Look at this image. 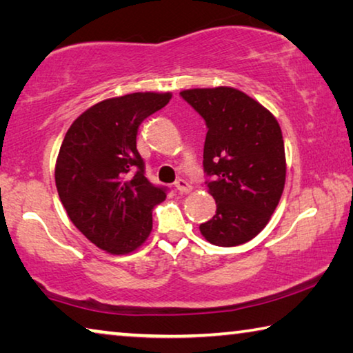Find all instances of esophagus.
<instances>
[{"label":"esophagus","instance_id":"obj_1","mask_svg":"<svg viewBox=\"0 0 353 353\" xmlns=\"http://www.w3.org/2000/svg\"><path fill=\"white\" fill-rule=\"evenodd\" d=\"M174 187H176L179 193H182V194H187L191 191V185L187 181H183V179H177Z\"/></svg>","mask_w":353,"mask_h":353}]
</instances>
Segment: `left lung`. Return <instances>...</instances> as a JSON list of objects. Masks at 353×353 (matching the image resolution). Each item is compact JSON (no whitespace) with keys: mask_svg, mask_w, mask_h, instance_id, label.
I'll return each mask as SVG.
<instances>
[{"mask_svg":"<svg viewBox=\"0 0 353 353\" xmlns=\"http://www.w3.org/2000/svg\"><path fill=\"white\" fill-rule=\"evenodd\" d=\"M181 97L205 119L204 171L216 214L199 225L214 246L252 240L270 223L285 188L282 129L259 101L234 87L191 88Z\"/></svg>","mask_w":353,"mask_h":353,"instance_id":"1","label":"left lung"}]
</instances>
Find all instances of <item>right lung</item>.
Returning a JSON list of instances; mask_svg holds the SVG:
<instances>
[{"instance_id": "1", "label": "right lung", "mask_w": 353, "mask_h": 353, "mask_svg": "<svg viewBox=\"0 0 353 353\" xmlns=\"http://www.w3.org/2000/svg\"><path fill=\"white\" fill-rule=\"evenodd\" d=\"M171 97L139 92L104 99L65 134L54 171L59 198L71 223L105 252L139 249L152 230V208L166 198V188L145 177L137 132Z\"/></svg>"}]
</instances>
